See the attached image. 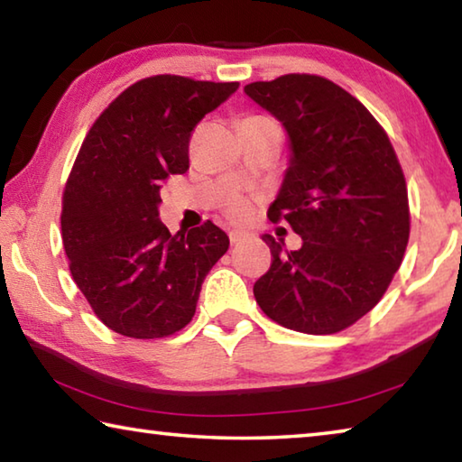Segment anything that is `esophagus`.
I'll return each instance as SVG.
<instances>
[{
	"instance_id": "1",
	"label": "esophagus",
	"mask_w": 462,
	"mask_h": 462,
	"mask_svg": "<svg viewBox=\"0 0 462 462\" xmlns=\"http://www.w3.org/2000/svg\"><path fill=\"white\" fill-rule=\"evenodd\" d=\"M246 236H248V234H246V232H240V230H232V232H230V242H232V245H240V242H242V240H246Z\"/></svg>"
}]
</instances>
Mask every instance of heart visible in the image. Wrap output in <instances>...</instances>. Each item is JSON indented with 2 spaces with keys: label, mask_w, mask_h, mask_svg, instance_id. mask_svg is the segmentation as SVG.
I'll use <instances>...</instances> for the list:
<instances>
[{
  "label": "heart",
  "mask_w": 462,
  "mask_h": 462,
  "mask_svg": "<svg viewBox=\"0 0 462 462\" xmlns=\"http://www.w3.org/2000/svg\"><path fill=\"white\" fill-rule=\"evenodd\" d=\"M253 118H261V120H269V118H263V116H253ZM226 212H228L230 217L234 220H245L250 214V201L246 198H242V195H232L226 203Z\"/></svg>",
  "instance_id": "b5f03b06"
}]
</instances>
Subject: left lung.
<instances>
[{"label": "left lung", "mask_w": 462, "mask_h": 462, "mask_svg": "<svg viewBox=\"0 0 462 462\" xmlns=\"http://www.w3.org/2000/svg\"><path fill=\"white\" fill-rule=\"evenodd\" d=\"M283 124L289 161L267 216L303 245L264 234L271 269L254 283L261 310L306 334L340 332L377 306L410 238L408 187L393 146L361 101L318 75L245 88Z\"/></svg>", "instance_id": "1"}]
</instances>
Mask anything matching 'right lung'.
I'll return each mask as SVG.
<instances>
[{"label":"right lung","mask_w":462,"mask_h":462,"mask_svg":"<svg viewBox=\"0 0 462 462\" xmlns=\"http://www.w3.org/2000/svg\"><path fill=\"white\" fill-rule=\"evenodd\" d=\"M238 83L156 75L93 124L62 195L60 230L77 287L114 332L162 338L191 322L201 283L230 246L212 222L171 234L161 187L189 169V136Z\"/></svg>","instance_id":"obj_1"}]
</instances>
